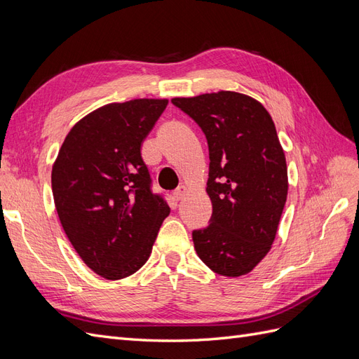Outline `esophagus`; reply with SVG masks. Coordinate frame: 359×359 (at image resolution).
<instances>
[{
  "label": "esophagus",
  "mask_w": 359,
  "mask_h": 359,
  "mask_svg": "<svg viewBox=\"0 0 359 359\" xmlns=\"http://www.w3.org/2000/svg\"><path fill=\"white\" fill-rule=\"evenodd\" d=\"M186 191H187L186 186H180L175 191H173V199H175L177 202L181 201L184 198V194H186Z\"/></svg>",
  "instance_id": "1"
}]
</instances>
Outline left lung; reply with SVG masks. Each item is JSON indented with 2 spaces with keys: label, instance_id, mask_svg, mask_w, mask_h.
<instances>
[{
  "label": "left lung",
  "instance_id": "left-lung-1",
  "mask_svg": "<svg viewBox=\"0 0 359 359\" xmlns=\"http://www.w3.org/2000/svg\"><path fill=\"white\" fill-rule=\"evenodd\" d=\"M210 149V224L193 231L194 250L214 273L248 274L274 243L287 198V166L273 118L252 97L219 91L175 97Z\"/></svg>",
  "mask_w": 359,
  "mask_h": 359
}]
</instances>
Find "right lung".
Masks as SVG:
<instances>
[{
    "label": "right lung",
    "mask_w": 359,
    "mask_h": 359,
    "mask_svg": "<svg viewBox=\"0 0 359 359\" xmlns=\"http://www.w3.org/2000/svg\"><path fill=\"white\" fill-rule=\"evenodd\" d=\"M165 99L99 107L76 123L52 168L55 208L76 253L95 274H135L170 212L140 156L144 139L166 109Z\"/></svg>",
    "instance_id": "1"
}]
</instances>
